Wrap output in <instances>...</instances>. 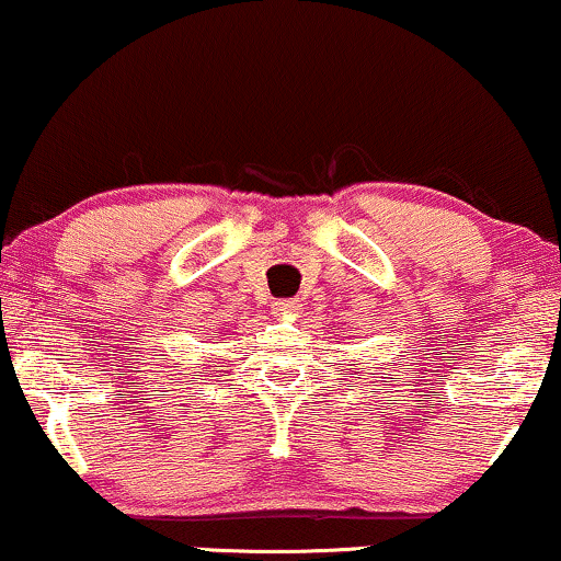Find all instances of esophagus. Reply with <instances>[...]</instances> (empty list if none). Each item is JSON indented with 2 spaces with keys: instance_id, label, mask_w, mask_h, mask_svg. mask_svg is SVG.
<instances>
[{
  "instance_id": "34e87169",
  "label": "esophagus",
  "mask_w": 561,
  "mask_h": 561,
  "mask_svg": "<svg viewBox=\"0 0 561 561\" xmlns=\"http://www.w3.org/2000/svg\"><path fill=\"white\" fill-rule=\"evenodd\" d=\"M300 308H302V302L297 300V297H293V300H276L274 302V313L276 316H295Z\"/></svg>"
}]
</instances>
